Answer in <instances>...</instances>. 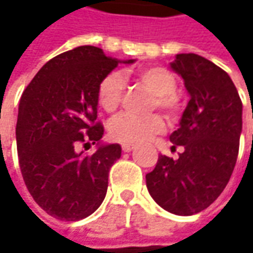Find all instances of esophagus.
I'll return each instance as SVG.
<instances>
[{
	"mask_svg": "<svg viewBox=\"0 0 253 253\" xmlns=\"http://www.w3.org/2000/svg\"><path fill=\"white\" fill-rule=\"evenodd\" d=\"M132 149H133V145H131V143H124L122 145V151L124 152H131Z\"/></svg>",
	"mask_w": 253,
	"mask_h": 253,
	"instance_id": "esophagus-1",
	"label": "esophagus"
}]
</instances>
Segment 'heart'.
I'll return each mask as SVG.
<instances>
[{"label": "heart", "instance_id": "1", "mask_svg": "<svg viewBox=\"0 0 253 253\" xmlns=\"http://www.w3.org/2000/svg\"><path fill=\"white\" fill-rule=\"evenodd\" d=\"M135 77L152 94H155L152 110L159 108L170 120H174L179 115L180 100L174 92L177 82L169 70L159 66L142 67L135 73ZM124 94L125 84L121 74H108L98 85V102L104 111H117L124 100ZM163 129L165 122L156 114L149 117H133L124 114L110 124V136L121 143H142L151 139L153 135L163 132Z\"/></svg>", "mask_w": 253, "mask_h": 253}]
</instances>
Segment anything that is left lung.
<instances>
[{
  "instance_id": "1",
  "label": "left lung",
  "mask_w": 253,
  "mask_h": 253,
  "mask_svg": "<svg viewBox=\"0 0 253 253\" xmlns=\"http://www.w3.org/2000/svg\"><path fill=\"white\" fill-rule=\"evenodd\" d=\"M170 69L184 82L190 101L170 135L179 159L159 155L146 174L148 191L162 209L193 215L212 204L234 171L242 132V102L228 73L206 57L176 54Z\"/></svg>"
}]
</instances>
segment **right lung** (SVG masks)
I'll list each match as a JSON object with an SVG mask.
<instances>
[{
	"label": "right lung",
	"instance_id": "right-lung-1",
	"mask_svg": "<svg viewBox=\"0 0 253 253\" xmlns=\"http://www.w3.org/2000/svg\"><path fill=\"white\" fill-rule=\"evenodd\" d=\"M133 62L79 46L43 64L22 94L16 121L19 168L31 196L54 218L83 219L104 201L121 146L101 141L104 128L95 121L98 85L118 64ZM85 140L97 143L91 157L78 152Z\"/></svg>",
	"mask_w": 253,
	"mask_h": 253
}]
</instances>
